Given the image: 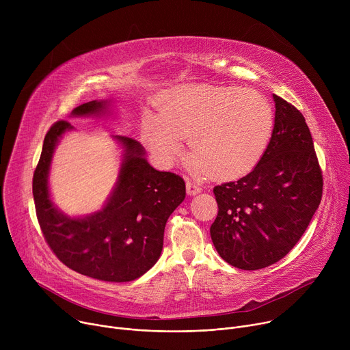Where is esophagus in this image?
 Instances as JSON below:
<instances>
[{
    "mask_svg": "<svg viewBox=\"0 0 350 350\" xmlns=\"http://www.w3.org/2000/svg\"><path fill=\"white\" fill-rule=\"evenodd\" d=\"M185 185H187V193H188V195H196V193H199V192L202 191L201 185L193 183V181H187Z\"/></svg>",
    "mask_w": 350,
    "mask_h": 350,
    "instance_id": "obj_1",
    "label": "esophagus"
}]
</instances>
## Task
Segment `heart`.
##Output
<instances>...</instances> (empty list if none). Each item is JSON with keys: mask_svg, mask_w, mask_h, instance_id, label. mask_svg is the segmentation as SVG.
Returning a JSON list of instances; mask_svg holds the SVG:
<instances>
[{"mask_svg": "<svg viewBox=\"0 0 350 350\" xmlns=\"http://www.w3.org/2000/svg\"><path fill=\"white\" fill-rule=\"evenodd\" d=\"M158 112L145 111L141 137L154 159L172 166L187 137V167L198 174L235 178L265 154L274 129V111L259 91L209 84H181L157 99Z\"/></svg>", "mask_w": 350, "mask_h": 350, "instance_id": "obj_1", "label": "heart"}]
</instances>
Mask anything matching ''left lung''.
Here are the masks:
<instances>
[{"mask_svg": "<svg viewBox=\"0 0 350 350\" xmlns=\"http://www.w3.org/2000/svg\"><path fill=\"white\" fill-rule=\"evenodd\" d=\"M266 151L245 177L213 188L219 213L211 227L228 265L259 270L282 259L301 239L323 195V176L304 115L281 96Z\"/></svg>", "mask_w": 350, "mask_h": 350, "instance_id": "left-lung-1", "label": "left lung"}]
</instances>
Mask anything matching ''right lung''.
<instances>
[{"label":"right lung","instance_id":"right-lung-1","mask_svg":"<svg viewBox=\"0 0 350 350\" xmlns=\"http://www.w3.org/2000/svg\"><path fill=\"white\" fill-rule=\"evenodd\" d=\"M111 105V99L90 101L75 108L72 116H109ZM73 129L61 120L44 138L33 176L38 224L49 247L69 269L101 281H133L161 258L166 221L184 201L185 183L174 173L149 165L138 141L113 135L123 155L105 205L85 216H68L53 202L48 177L58 142Z\"/></svg>","mask_w":350,"mask_h":350}]
</instances>
